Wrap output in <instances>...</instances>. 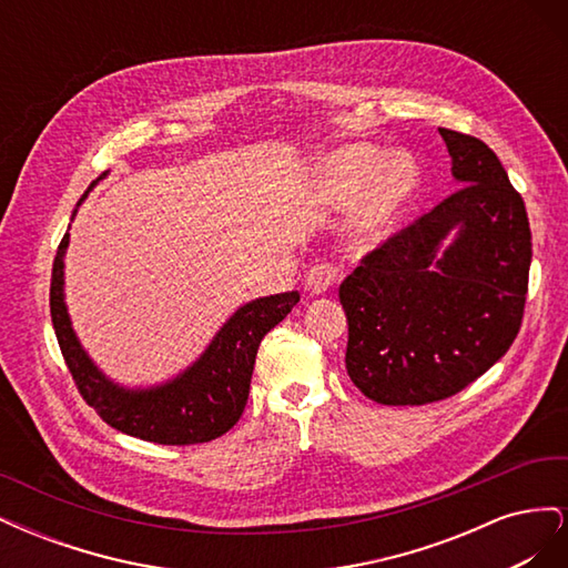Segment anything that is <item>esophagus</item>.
I'll list each match as a JSON object with an SVG mask.
<instances>
[{"label":"esophagus","mask_w":568,"mask_h":568,"mask_svg":"<svg viewBox=\"0 0 568 568\" xmlns=\"http://www.w3.org/2000/svg\"><path fill=\"white\" fill-rule=\"evenodd\" d=\"M343 277V270L334 263H317L305 274V288L311 294H324L326 288H332Z\"/></svg>","instance_id":"1"}]
</instances>
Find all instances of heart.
<instances>
[{
	"instance_id": "1",
	"label": "heart",
	"mask_w": 568,
	"mask_h": 568,
	"mask_svg": "<svg viewBox=\"0 0 568 568\" xmlns=\"http://www.w3.org/2000/svg\"><path fill=\"white\" fill-rule=\"evenodd\" d=\"M332 192L338 201L363 205L351 225L357 246H374L395 230L417 186V170L405 159L388 161L376 146L355 144L343 149L329 165Z\"/></svg>"
}]
</instances>
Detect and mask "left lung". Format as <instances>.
Segmentation results:
<instances>
[{
    "label": "left lung",
    "instance_id": "1",
    "mask_svg": "<svg viewBox=\"0 0 568 568\" xmlns=\"http://www.w3.org/2000/svg\"><path fill=\"white\" fill-rule=\"evenodd\" d=\"M438 132L459 189L338 286L348 376L382 405L438 403L467 388L509 351L524 320L532 253L524 199L488 144Z\"/></svg>",
    "mask_w": 568,
    "mask_h": 568
}]
</instances>
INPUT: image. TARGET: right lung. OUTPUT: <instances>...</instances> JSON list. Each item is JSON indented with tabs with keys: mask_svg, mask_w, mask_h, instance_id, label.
<instances>
[{
	"mask_svg": "<svg viewBox=\"0 0 568 568\" xmlns=\"http://www.w3.org/2000/svg\"><path fill=\"white\" fill-rule=\"evenodd\" d=\"M90 189L82 199L90 194ZM65 246L68 232L61 239L51 267L49 307L68 372L73 374L84 403L118 432L149 443L194 445L227 434L246 407L257 346L272 326H277L301 301L298 291L242 305L205 353L178 379L146 390H128L97 369L73 332L63 303Z\"/></svg>",
	"mask_w": 568,
	"mask_h": 568,
	"instance_id": "right-lung-1",
	"label": "right lung"
}]
</instances>
